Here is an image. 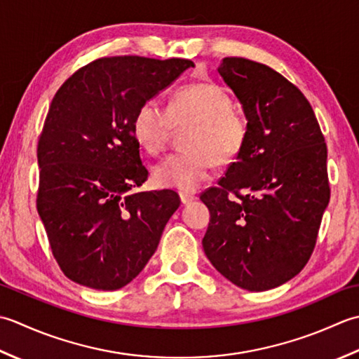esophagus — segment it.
Wrapping results in <instances>:
<instances>
[{"instance_id":"34e87169","label":"esophagus","mask_w":359,"mask_h":359,"mask_svg":"<svg viewBox=\"0 0 359 359\" xmlns=\"http://www.w3.org/2000/svg\"><path fill=\"white\" fill-rule=\"evenodd\" d=\"M180 200H181L182 204H189V203L195 201L196 196L192 195V194H184V192H182V194H180Z\"/></svg>"}]
</instances>
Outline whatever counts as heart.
I'll list each match as a JSON object with an SVG mask.
<instances>
[{"mask_svg": "<svg viewBox=\"0 0 359 359\" xmlns=\"http://www.w3.org/2000/svg\"><path fill=\"white\" fill-rule=\"evenodd\" d=\"M232 105L231 94L223 86L196 82L180 88L167 108L155 99L137 108L131 130L149 155H159L165 149L173 128L189 126L181 137L184 149L153 169L156 186L194 192L208 180L214 163L229 165L243 153L250 139V119Z\"/></svg>", "mask_w": 359, "mask_h": 359, "instance_id": "1", "label": "heart"}]
</instances>
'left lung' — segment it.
I'll return each instance as SVG.
<instances>
[{
  "label": "left lung",
  "instance_id": "left-lung-1",
  "mask_svg": "<svg viewBox=\"0 0 359 359\" xmlns=\"http://www.w3.org/2000/svg\"><path fill=\"white\" fill-rule=\"evenodd\" d=\"M218 72L243 105L250 139L218 186L203 248L226 279L248 291L288 282L310 260L330 201L327 145L310 102L266 65L226 57Z\"/></svg>",
  "mask_w": 359,
  "mask_h": 359
}]
</instances>
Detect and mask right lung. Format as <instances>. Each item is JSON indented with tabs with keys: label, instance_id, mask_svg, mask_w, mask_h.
<instances>
[{
	"label": "right lung",
	"instance_id": "1",
	"mask_svg": "<svg viewBox=\"0 0 359 359\" xmlns=\"http://www.w3.org/2000/svg\"><path fill=\"white\" fill-rule=\"evenodd\" d=\"M194 67L186 58L102 57L55 93L36 147V210L72 282L119 290L155 254L180 196L169 189L133 192L149 170L131 122L145 100Z\"/></svg>",
	"mask_w": 359,
	"mask_h": 359
}]
</instances>
